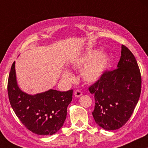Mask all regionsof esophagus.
<instances>
[{"label": "esophagus", "mask_w": 148, "mask_h": 148, "mask_svg": "<svg viewBox=\"0 0 148 148\" xmlns=\"http://www.w3.org/2000/svg\"><path fill=\"white\" fill-rule=\"evenodd\" d=\"M74 95L76 97H80L82 95V92L79 89H77L74 92Z\"/></svg>", "instance_id": "obj_1"}]
</instances>
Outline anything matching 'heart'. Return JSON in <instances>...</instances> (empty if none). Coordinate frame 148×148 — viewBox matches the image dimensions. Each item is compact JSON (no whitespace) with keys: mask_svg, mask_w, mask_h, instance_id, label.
<instances>
[{"mask_svg":"<svg viewBox=\"0 0 148 148\" xmlns=\"http://www.w3.org/2000/svg\"><path fill=\"white\" fill-rule=\"evenodd\" d=\"M106 62L107 56L106 54L101 53L97 56V51L91 50L77 60L73 63V65L77 69H81L85 67L82 71V77L86 82L92 83L101 77ZM63 78L69 81L73 80V76L68 71L64 72Z\"/></svg>","mask_w":148,"mask_h":148,"instance_id":"obj_1","label":"heart"}]
</instances>
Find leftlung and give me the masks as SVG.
<instances>
[{
	"label": "left lung",
	"mask_w": 148,
	"mask_h": 148,
	"mask_svg": "<svg viewBox=\"0 0 148 148\" xmlns=\"http://www.w3.org/2000/svg\"><path fill=\"white\" fill-rule=\"evenodd\" d=\"M142 77L137 61L131 51L122 45L116 69L105 71L88 87L94 95L93 118L106 130L121 128L128 122L140 96Z\"/></svg>",
	"instance_id": "obj_1"
}]
</instances>
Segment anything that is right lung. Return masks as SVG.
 Listing matches in <instances>:
<instances>
[{"label": "right lung", "mask_w": 148, "mask_h": 148, "mask_svg": "<svg viewBox=\"0 0 148 148\" xmlns=\"http://www.w3.org/2000/svg\"><path fill=\"white\" fill-rule=\"evenodd\" d=\"M7 90L16 115L27 129L38 135L54 134L62 127L73 92L50 89L36 95L22 92L16 83L15 61L9 73Z\"/></svg>", "instance_id": "right-lung-1"}]
</instances>
